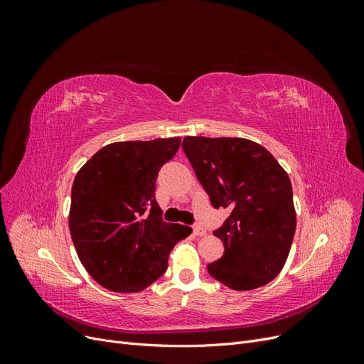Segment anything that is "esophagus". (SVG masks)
<instances>
[{
	"instance_id": "esophagus-1",
	"label": "esophagus",
	"mask_w": 364,
	"mask_h": 364,
	"mask_svg": "<svg viewBox=\"0 0 364 364\" xmlns=\"http://www.w3.org/2000/svg\"><path fill=\"white\" fill-rule=\"evenodd\" d=\"M193 232H194V235H197V237H202V235L206 234V230H205V228H203L202 225H194Z\"/></svg>"
}]
</instances>
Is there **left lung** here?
I'll return each instance as SVG.
<instances>
[{"mask_svg": "<svg viewBox=\"0 0 364 364\" xmlns=\"http://www.w3.org/2000/svg\"><path fill=\"white\" fill-rule=\"evenodd\" d=\"M182 149L213 206L230 209L214 230L225 253L208 264L209 274L238 291L269 284L287 261L296 230L287 171L269 150L245 138L185 136Z\"/></svg>", "mask_w": 364, "mask_h": 364, "instance_id": "8db88e82", "label": "left lung"}]
</instances>
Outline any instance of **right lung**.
<instances>
[{
  "instance_id": "1",
  "label": "right lung",
  "mask_w": 364,
  "mask_h": 364,
  "mask_svg": "<svg viewBox=\"0 0 364 364\" xmlns=\"http://www.w3.org/2000/svg\"><path fill=\"white\" fill-rule=\"evenodd\" d=\"M179 147V136L112 142L75 174L70 232L83 267L102 287L147 289L167 270L174 245L193 232L164 222L155 199L159 168Z\"/></svg>"
}]
</instances>
